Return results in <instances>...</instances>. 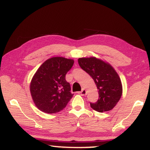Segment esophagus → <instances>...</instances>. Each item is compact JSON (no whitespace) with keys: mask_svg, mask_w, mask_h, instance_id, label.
<instances>
[{"mask_svg":"<svg viewBox=\"0 0 150 150\" xmlns=\"http://www.w3.org/2000/svg\"><path fill=\"white\" fill-rule=\"evenodd\" d=\"M86 89H84V88H83L81 90V91H80L79 92V94H81V96H85V95H86Z\"/></svg>","mask_w":150,"mask_h":150,"instance_id":"34e87169","label":"esophagus"}]
</instances>
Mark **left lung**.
Instances as JSON below:
<instances>
[{"mask_svg": "<svg viewBox=\"0 0 150 150\" xmlns=\"http://www.w3.org/2000/svg\"><path fill=\"white\" fill-rule=\"evenodd\" d=\"M78 62L81 68L92 77L98 90V100L95 103H91V107L100 112L112 110L122 93L121 80L113 67L95 57H82Z\"/></svg>", "mask_w": 150, "mask_h": 150, "instance_id": "left-lung-1", "label": "left lung"}]
</instances>
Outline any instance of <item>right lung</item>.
Masks as SVG:
<instances>
[{
	"label": "right lung",
	"instance_id": "1",
	"mask_svg": "<svg viewBox=\"0 0 150 150\" xmlns=\"http://www.w3.org/2000/svg\"><path fill=\"white\" fill-rule=\"evenodd\" d=\"M74 63L73 59L54 57L39 67L30 86L33 102L39 110L56 113L67 106L74 94L65 77Z\"/></svg>",
	"mask_w": 150,
	"mask_h": 150
}]
</instances>
